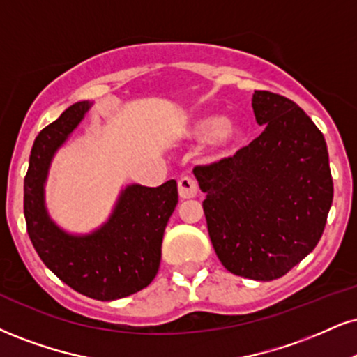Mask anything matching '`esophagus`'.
Segmentation results:
<instances>
[{"instance_id":"1","label":"esophagus","mask_w":357,"mask_h":357,"mask_svg":"<svg viewBox=\"0 0 357 357\" xmlns=\"http://www.w3.org/2000/svg\"><path fill=\"white\" fill-rule=\"evenodd\" d=\"M197 182L188 175L178 178V195L180 199H193L197 195Z\"/></svg>"}]
</instances>
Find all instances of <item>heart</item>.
I'll list each match as a JSON object with an SVG mask.
<instances>
[{
  "mask_svg": "<svg viewBox=\"0 0 357 357\" xmlns=\"http://www.w3.org/2000/svg\"><path fill=\"white\" fill-rule=\"evenodd\" d=\"M188 134L199 140L208 139L215 155L228 157L238 151L243 144L245 127L236 119H223L212 114L193 121Z\"/></svg>",
  "mask_w": 357,
  "mask_h": 357,
  "instance_id": "b5f03b06",
  "label": "heart"
}]
</instances>
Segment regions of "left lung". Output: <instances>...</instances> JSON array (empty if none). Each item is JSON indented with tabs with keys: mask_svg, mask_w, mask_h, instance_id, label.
<instances>
[{
	"mask_svg": "<svg viewBox=\"0 0 357 357\" xmlns=\"http://www.w3.org/2000/svg\"><path fill=\"white\" fill-rule=\"evenodd\" d=\"M261 135L233 157L199 165L215 253L228 271L271 281L318 245L333 204L326 140L293 100L255 91Z\"/></svg>",
	"mask_w": 357,
	"mask_h": 357,
	"instance_id": "8db88e82",
	"label": "left lung"
}]
</instances>
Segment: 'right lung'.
Instances as JSON below:
<instances>
[{
	"label": "right lung",
	"mask_w": 357,
	"mask_h": 357,
	"mask_svg": "<svg viewBox=\"0 0 357 357\" xmlns=\"http://www.w3.org/2000/svg\"><path fill=\"white\" fill-rule=\"evenodd\" d=\"M73 104L39 132L24 177V218L28 235L43 263L61 281L92 300L112 301L140 291L155 278L170 215L178 202L177 182L160 187H126L102 227L89 235H69L47 215L44 183L51 160L89 111Z\"/></svg>",
	"instance_id": "add662e5"
}]
</instances>
